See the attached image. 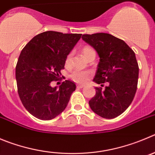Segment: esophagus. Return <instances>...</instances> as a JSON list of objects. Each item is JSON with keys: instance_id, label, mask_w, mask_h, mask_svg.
I'll return each mask as SVG.
<instances>
[{"instance_id": "1", "label": "esophagus", "mask_w": 155, "mask_h": 155, "mask_svg": "<svg viewBox=\"0 0 155 155\" xmlns=\"http://www.w3.org/2000/svg\"><path fill=\"white\" fill-rule=\"evenodd\" d=\"M76 87L79 88V89H82V88L84 87V85H76Z\"/></svg>"}]
</instances>
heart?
<instances>
[{
    "label": "heart",
    "mask_w": 155,
    "mask_h": 155,
    "mask_svg": "<svg viewBox=\"0 0 155 155\" xmlns=\"http://www.w3.org/2000/svg\"><path fill=\"white\" fill-rule=\"evenodd\" d=\"M82 53L87 60L89 58V56L95 54V50H93V48L89 47V46H85L82 49ZM71 61H72V53H69L66 56V59H65V66L69 67L71 66ZM91 76H92V73L89 71L75 70L69 75V77L71 80H73V82H76V83L84 84V83L88 82V80L90 79Z\"/></svg>",
    "instance_id": "1"
}]
</instances>
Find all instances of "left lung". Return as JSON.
Here are the masks:
<instances>
[{
  "label": "left lung",
  "mask_w": 155,
  "mask_h": 155,
  "mask_svg": "<svg viewBox=\"0 0 155 155\" xmlns=\"http://www.w3.org/2000/svg\"><path fill=\"white\" fill-rule=\"evenodd\" d=\"M82 38L100 57L93 81L102 87L108 84L104 90L95 87L89 106L102 118H115L126 110L136 93L139 68L134 52L125 41L109 34H84Z\"/></svg>",
  "instance_id": "left-lung-1"
}]
</instances>
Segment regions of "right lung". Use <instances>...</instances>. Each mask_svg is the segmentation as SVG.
<instances>
[{"label": "right lung", "instance_id": "obj_1", "mask_svg": "<svg viewBox=\"0 0 155 155\" xmlns=\"http://www.w3.org/2000/svg\"><path fill=\"white\" fill-rule=\"evenodd\" d=\"M81 36L43 32L35 36L21 51L16 66L17 92L26 109L36 118L51 120L66 108L76 89L75 83L65 80L58 89L50 84L60 78L66 56Z\"/></svg>", "mask_w": 155, "mask_h": 155}]
</instances>
